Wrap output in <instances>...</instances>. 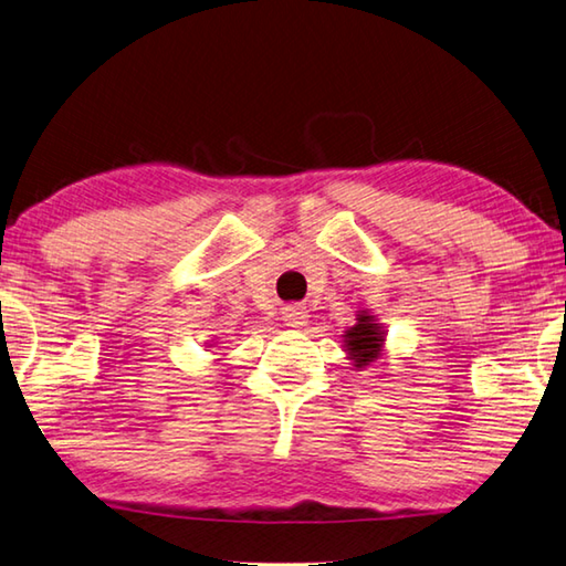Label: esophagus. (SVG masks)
Masks as SVG:
<instances>
[{"label":"esophagus","instance_id":"obj_1","mask_svg":"<svg viewBox=\"0 0 566 566\" xmlns=\"http://www.w3.org/2000/svg\"><path fill=\"white\" fill-rule=\"evenodd\" d=\"M283 319L287 327H303L307 323V311L303 305H287L283 307Z\"/></svg>","mask_w":566,"mask_h":566}]
</instances>
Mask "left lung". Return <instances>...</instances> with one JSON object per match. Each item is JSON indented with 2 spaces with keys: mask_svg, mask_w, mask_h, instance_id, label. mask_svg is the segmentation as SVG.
Returning a JSON list of instances; mask_svg holds the SVG:
<instances>
[{
  "mask_svg": "<svg viewBox=\"0 0 566 566\" xmlns=\"http://www.w3.org/2000/svg\"><path fill=\"white\" fill-rule=\"evenodd\" d=\"M384 339H387V333L379 319L371 315L369 311H359L357 313V323L352 325L349 329H345L343 335V347L347 352V357L352 359L359 371L375 365L377 359H381L384 355Z\"/></svg>",
  "mask_w": 566,
  "mask_h": 566,
  "instance_id": "left-lung-1",
  "label": "left lung"
}]
</instances>
